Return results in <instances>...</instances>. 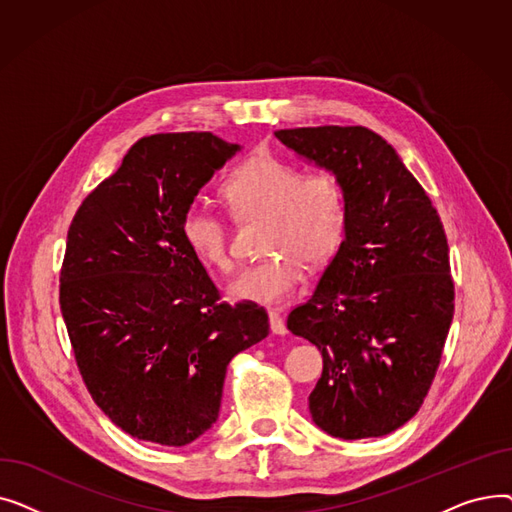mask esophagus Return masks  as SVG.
I'll return each instance as SVG.
<instances>
[{
	"label": "esophagus",
	"instance_id": "esophagus-1",
	"mask_svg": "<svg viewBox=\"0 0 512 512\" xmlns=\"http://www.w3.org/2000/svg\"><path fill=\"white\" fill-rule=\"evenodd\" d=\"M267 315H270V328H272V332L280 334V336L286 334V324H284L282 315L276 309H270V311H267Z\"/></svg>",
	"mask_w": 512,
	"mask_h": 512
}]
</instances>
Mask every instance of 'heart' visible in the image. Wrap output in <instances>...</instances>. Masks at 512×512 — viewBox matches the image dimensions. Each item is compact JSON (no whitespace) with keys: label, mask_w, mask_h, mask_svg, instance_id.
<instances>
[{"label":"heart","mask_w":512,"mask_h":512,"mask_svg":"<svg viewBox=\"0 0 512 512\" xmlns=\"http://www.w3.org/2000/svg\"><path fill=\"white\" fill-rule=\"evenodd\" d=\"M222 195L238 220L265 218L263 251L272 253L228 284L234 301H286L303 282V261L319 267L340 247L346 203L340 182L328 172L303 174L290 161L257 153L228 174ZM180 228L201 263L218 272L232 270L230 232L220 213L193 205L184 211Z\"/></svg>","instance_id":"heart-1"}]
</instances>
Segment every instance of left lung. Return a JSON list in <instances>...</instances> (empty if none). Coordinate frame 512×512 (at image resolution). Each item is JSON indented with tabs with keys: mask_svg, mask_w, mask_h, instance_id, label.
Here are the masks:
<instances>
[{
	"mask_svg": "<svg viewBox=\"0 0 512 512\" xmlns=\"http://www.w3.org/2000/svg\"><path fill=\"white\" fill-rule=\"evenodd\" d=\"M276 137L332 172L346 203L336 255L286 321L324 357L311 417L340 440L386 436L423 405L452 324L440 215L394 147L365 126L288 128Z\"/></svg>",
	"mask_w": 512,
	"mask_h": 512,
	"instance_id": "1",
	"label": "left lung"
}]
</instances>
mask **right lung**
Returning <instances> with one entry per match:
<instances>
[{"label": "right lung", "mask_w": 512, "mask_h": 512, "mask_svg": "<svg viewBox=\"0 0 512 512\" xmlns=\"http://www.w3.org/2000/svg\"><path fill=\"white\" fill-rule=\"evenodd\" d=\"M236 151L211 132L145 137L70 224L62 317L89 394L132 438L186 446L203 436L228 363L270 334L263 307L220 303L180 228Z\"/></svg>", "instance_id": "1"}]
</instances>
